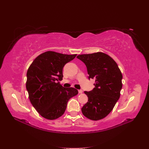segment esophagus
<instances>
[{
	"label": "esophagus",
	"instance_id": "1",
	"mask_svg": "<svg viewBox=\"0 0 149 149\" xmlns=\"http://www.w3.org/2000/svg\"><path fill=\"white\" fill-rule=\"evenodd\" d=\"M78 92H79V94H82L83 93V90H81V89H79V90H78Z\"/></svg>",
	"mask_w": 149,
	"mask_h": 149
}]
</instances>
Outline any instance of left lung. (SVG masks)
I'll use <instances>...</instances> for the list:
<instances>
[{
    "instance_id": "left-lung-1",
    "label": "left lung",
    "mask_w": 149,
    "mask_h": 149,
    "mask_svg": "<svg viewBox=\"0 0 149 149\" xmlns=\"http://www.w3.org/2000/svg\"><path fill=\"white\" fill-rule=\"evenodd\" d=\"M87 68L88 78L95 79L92 91H84L88 101L81 108L83 114L93 120L104 118L120 97L123 74L112 58L102 52L77 56Z\"/></svg>"
}]
</instances>
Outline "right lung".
Masks as SVG:
<instances>
[{
	"instance_id": "add662e5",
	"label": "right lung",
	"mask_w": 149,
	"mask_h": 149,
	"mask_svg": "<svg viewBox=\"0 0 149 149\" xmlns=\"http://www.w3.org/2000/svg\"><path fill=\"white\" fill-rule=\"evenodd\" d=\"M77 55L48 51L38 56L26 73V88L31 104L43 118L54 120L66 110L67 103L78 91L60 84L63 68Z\"/></svg>"
}]
</instances>
